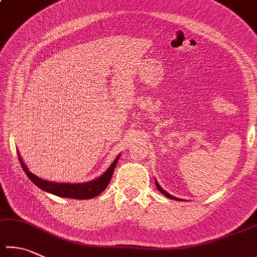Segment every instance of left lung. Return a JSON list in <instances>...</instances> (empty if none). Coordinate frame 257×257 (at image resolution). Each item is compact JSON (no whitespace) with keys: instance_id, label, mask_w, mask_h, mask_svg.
<instances>
[{"instance_id":"obj_1","label":"left lung","mask_w":257,"mask_h":257,"mask_svg":"<svg viewBox=\"0 0 257 257\" xmlns=\"http://www.w3.org/2000/svg\"><path fill=\"white\" fill-rule=\"evenodd\" d=\"M156 186H157V188H158V190L162 193V195H164L166 197H168V198H170V199H174V200H182V199H180V198H177V197H173V196H171L170 193H168L166 190H163V189L160 187V185L158 183V181L156 180Z\"/></svg>"}]
</instances>
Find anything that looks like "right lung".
Masks as SVG:
<instances>
[{"instance_id": "1", "label": "right lung", "mask_w": 257, "mask_h": 257, "mask_svg": "<svg viewBox=\"0 0 257 257\" xmlns=\"http://www.w3.org/2000/svg\"><path fill=\"white\" fill-rule=\"evenodd\" d=\"M19 161L21 163V167L27 173L29 179L38 186L42 190L47 192H50L52 195L64 197V198H72V199H91L99 193L103 192L106 187L108 186L110 181V178L113 176V172L115 170L116 164L119 159V156L116 157L114 162L110 164V167L106 170L101 176L95 180H91L84 183H58V182H51L47 180H42L41 178L37 177L36 174L29 171L26 163L22 161L21 157L19 156Z\"/></svg>"}]
</instances>
